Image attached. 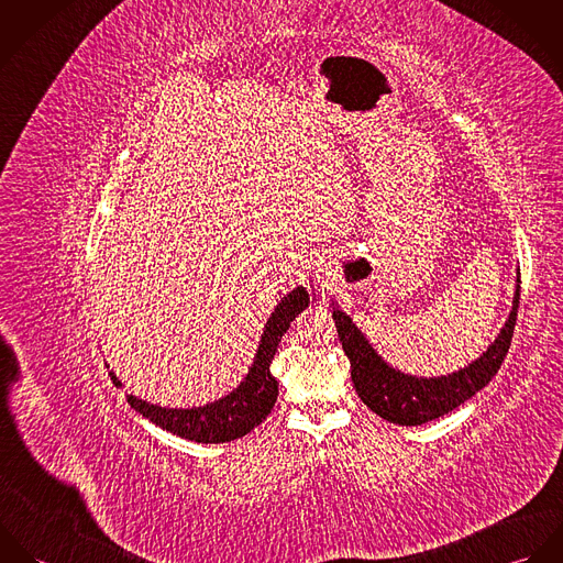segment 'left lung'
<instances>
[{"mask_svg": "<svg viewBox=\"0 0 563 563\" xmlns=\"http://www.w3.org/2000/svg\"><path fill=\"white\" fill-rule=\"evenodd\" d=\"M518 303L520 273H516V292L509 317L494 342L468 366L440 377H416L402 373L375 351L366 333L340 306L331 303V317L338 327L342 349L351 362V379L357 397L388 422L401 427H418L453 411L492 382L509 351L518 317Z\"/></svg>", "mask_w": 563, "mask_h": 563, "instance_id": "8db88e82", "label": "left lung"}]
</instances>
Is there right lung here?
<instances>
[{"instance_id": "obj_1", "label": "right lung", "mask_w": 563, "mask_h": 563, "mask_svg": "<svg viewBox=\"0 0 563 563\" xmlns=\"http://www.w3.org/2000/svg\"><path fill=\"white\" fill-rule=\"evenodd\" d=\"M310 306V295L303 286L292 288L279 299L275 310L262 329L255 357L241 384L225 397L197 407H162L134 395H125L128 402L162 429L201 444L232 442L253 431L277 401V379L271 373V362L282 342V335ZM110 379L117 388H123L119 377L110 371Z\"/></svg>"}]
</instances>
